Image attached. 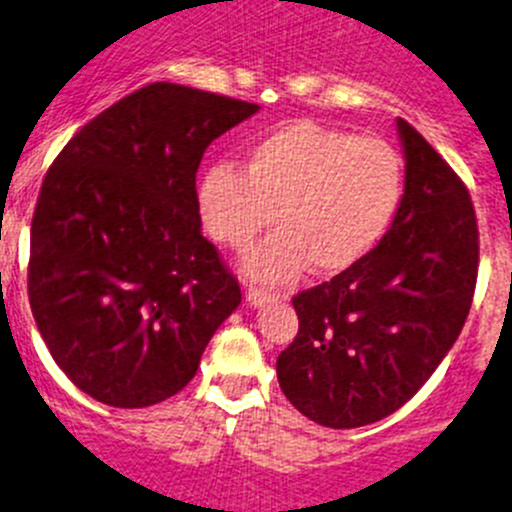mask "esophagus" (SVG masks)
I'll use <instances>...</instances> for the list:
<instances>
[{
  "label": "esophagus",
  "instance_id": "esophagus-1",
  "mask_svg": "<svg viewBox=\"0 0 512 512\" xmlns=\"http://www.w3.org/2000/svg\"><path fill=\"white\" fill-rule=\"evenodd\" d=\"M278 298H280V295L267 293V290H260V288L247 290V303H250L252 308H262V305H267V303H275Z\"/></svg>",
  "mask_w": 512,
  "mask_h": 512
}]
</instances>
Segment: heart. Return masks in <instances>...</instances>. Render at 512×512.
<instances>
[{"mask_svg": "<svg viewBox=\"0 0 512 512\" xmlns=\"http://www.w3.org/2000/svg\"><path fill=\"white\" fill-rule=\"evenodd\" d=\"M401 194L404 164L391 143L298 118L257 136L242 169L209 166L197 207L209 237L232 250L272 217L278 229L247 252L242 272L275 288L308 265L321 275L356 265L384 237Z\"/></svg>", "mask_w": 512, "mask_h": 512, "instance_id": "heart-1", "label": "heart"}]
</instances>
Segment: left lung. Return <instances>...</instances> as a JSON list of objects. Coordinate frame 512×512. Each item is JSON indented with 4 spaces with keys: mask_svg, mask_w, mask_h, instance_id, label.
<instances>
[{
    "mask_svg": "<svg viewBox=\"0 0 512 512\" xmlns=\"http://www.w3.org/2000/svg\"><path fill=\"white\" fill-rule=\"evenodd\" d=\"M404 194L379 245L295 295L298 336L278 356L288 401L331 429L366 427L404 407L450 353L477 280L470 194L447 161L396 118Z\"/></svg>",
    "mask_w": 512,
    "mask_h": 512,
    "instance_id": "1",
    "label": "left lung"
}]
</instances>
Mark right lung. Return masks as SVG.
Segmentation results:
<instances>
[{
	"mask_svg": "<svg viewBox=\"0 0 512 512\" xmlns=\"http://www.w3.org/2000/svg\"><path fill=\"white\" fill-rule=\"evenodd\" d=\"M260 105L154 83L80 128L42 181L30 305L45 346L100 404L179 394L242 303L204 240L197 169L209 143Z\"/></svg>",
	"mask_w": 512,
	"mask_h": 512,
	"instance_id": "obj_1",
	"label": "right lung"
}]
</instances>
